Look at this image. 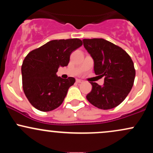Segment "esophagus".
Returning a JSON list of instances; mask_svg holds the SVG:
<instances>
[{
    "label": "esophagus",
    "instance_id": "esophagus-1",
    "mask_svg": "<svg viewBox=\"0 0 153 153\" xmlns=\"http://www.w3.org/2000/svg\"><path fill=\"white\" fill-rule=\"evenodd\" d=\"M83 81H82V80H80V79H77L76 80V82L77 83H81V82H82Z\"/></svg>",
    "mask_w": 153,
    "mask_h": 153
}]
</instances>
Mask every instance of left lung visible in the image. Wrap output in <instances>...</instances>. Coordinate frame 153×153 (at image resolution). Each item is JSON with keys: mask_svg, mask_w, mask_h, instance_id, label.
Listing matches in <instances>:
<instances>
[{"mask_svg": "<svg viewBox=\"0 0 153 153\" xmlns=\"http://www.w3.org/2000/svg\"><path fill=\"white\" fill-rule=\"evenodd\" d=\"M84 47L94 61L96 75L105 77L102 86L91 82L92 90L86 96L91 104L101 109H111L126 99L135 78L134 63L120 47L103 39H84Z\"/></svg>", "mask_w": 153, "mask_h": 153, "instance_id": "obj_1", "label": "left lung"}]
</instances>
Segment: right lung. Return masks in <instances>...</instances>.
<instances>
[{
    "label": "right lung",
    "instance_id": "1",
    "mask_svg": "<svg viewBox=\"0 0 153 153\" xmlns=\"http://www.w3.org/2000/svg\"><path fill=\"white\" fill-rule=\"evenodd\" d=\"M82 45L79 39L52 40L26 56L22 65L23 90L36 109L50 111L62 104L75 79L57 77L60 66H67L73 51Z\"/></svg>",
    "mask_w": 153,
    "mask_h": 153
}]
</instances>
